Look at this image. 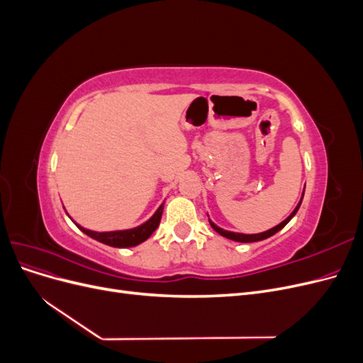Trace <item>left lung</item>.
<instances>
[{"label": "left lung", "instance_id": "obj_1", "mask_svg": "<svg viewBox=\"0 0 363 363\" xmlns=\"http://www.w3.org/2000/svg\"><path fill=\"white\" fill-rule=\"evenodd\" d=\"M303 195H304V192H303ZM303 200V199H301ZM301 200H300V203L296 204V207L294 208V212L284 219L283 223H280L279 225H276V227H272V228H269V230H267V232H263V233H257V235H244V233H233V232H227V230H223L221 227H218V225H215L212 221H208L211 223V225L213 227V230L216 233H219L221 236H224V238H227V239H232V240H236V242H257V240H263V239H267V238H269V236H272V235H276L279 230H281L284 225H286L291 219L294 218V215L298 212V208H300V206H301Z\"/></svg>", "mask_w": 363, "mask_h": 363}]
</instances>
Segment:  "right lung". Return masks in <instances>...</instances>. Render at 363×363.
Listing matches in <instances>:
<instances>
[{
	"label": "right lung",
	"instance_id": "obj_1",
	"mask_svg": "<svg viewBox=\"0 0 363 363\" xmlns=\"http://www.w3.org/2000/svg\"><path fill=\"white\" fill-rule=\"evenodd\" d=\"M162 212H163V204L157 208L156 213L152 215L145 224H142L136 228H130V230H118V232H92V230L83 228L82 225L75 224L79 227L83 233H86L87 236H91L92 239L98 240V242L111 245V247H116V248H127V247H135L139 245L140 242L147 240L152 232L159 227L160 218H162Z\"/></svg>",
	"mask_w": 363,
	"mask_h": 363
}]
</instances>
